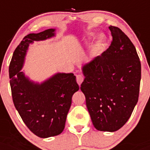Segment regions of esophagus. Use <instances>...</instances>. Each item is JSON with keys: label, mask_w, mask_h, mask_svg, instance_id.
Instances as JSON below:
<instances>
[{"label": "esophagus", "mask_w": 150, "mask_h": 150, "mask_svg": "<svg viewBox=\"0 0 150 150\" xmlns=\"http://www.w3.org/2000/svg\"><path fill=\"white\" fill-rule=\"evenodd\" d=\"M83 80H84V78L81 75H78L76 76L77 83H78V84L79 85V86H81V83H83Z\"/></svg>", "instance_id": "34e87169"}]
</instances>
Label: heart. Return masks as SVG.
Returning <instances> with one entry per match:
<instances>
[{"instance_id":"heart-1","label":"heart","mask_w":150,"mask_h":150,"mask_svg":"<svg viewBox=\"0 0 150 150\" xmlns=\"http://www.w3.org/2000/svg\"><path fill=\"white\" fill-rule=\"evenodd\" d=\"M96 36L95 33H90L88 34V38L91 39ZM106 46V38L104 35H99L98 37L97 40L95 44L93 45L91 50L92 56H98L103 51Z\"/></svg>"}]
</instances>
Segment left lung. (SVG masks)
I'll return each mask as SVG.
<instances>
[{"mask_svg": "<svg viewBox=\"0 0 150 150\" xmlns=\"http://www.w3.org/2000/svg\"><path fill=\"white\" fill-rule=\"evenodd\" d=\"M109 28L111 45L82 67L81 90L95 128L114 132L128 121L138 102L141 62L128 36L117 27Z\"/></svg>", "mask_w": 150, "mask_h": 150, "instance_id": "obj_1", "label": "left lung"}]
</instances>
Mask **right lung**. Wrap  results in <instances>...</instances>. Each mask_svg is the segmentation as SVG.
Segmentation results:
<instances>
[{"label":"right lung","instance_id":"1","mask_svg":"<svg viewBox=\"0 0 150 150\" xmlns=\"http://www.w3.org/2000/svg\"><path fill=\"white\" fill-rule=\"evenodd\" d=\"M55 31L48 29L25 36L15 49L8 69L15 107L29 129L40 138L62 132L72 95L79 90L73 73L58 72L39 83L21 71L30 44L54 37Z\"/></svg>","mask_w":150,"mask_h":150}]
</instances>
